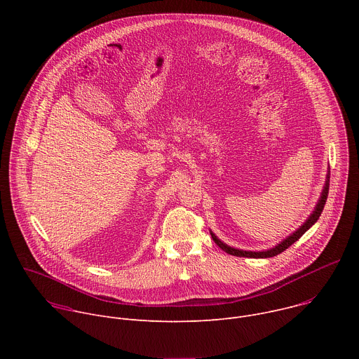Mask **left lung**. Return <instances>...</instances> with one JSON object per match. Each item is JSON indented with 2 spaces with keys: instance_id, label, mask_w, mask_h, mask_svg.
Listing matches in <instances>:
<instances>
[{
  "instance_id": "1",
  "label": "left lung",
  "mask_w": 359,
  "mask_h": 359,
  "mask_svg": "<svg viewBox=\"0 0 359 359\" xmlns=\"http://www.w3.org/2000/svg\"><path fill=\"white\" fill-rule=\"evenodd\" d=\"M328 190H330V172L327 173V179H325V184H324V189H323V193H321V197L317 203V206L314 209V212L311 213V216L306 219L304 222L302 226H299L298 230H295L292 234H290L287 238H284L280 244H277L276 247L270 248V250H264V251H245V250H238V248H234V247H230L227 244H224L220 238H217V236L210 231L212 234V238L213 241L226 252L231 254V255H237V257H250V259H269V257H274V255L283 252L284 250H287L291 244H294L306 230H309L310 227H313L316 224V222L320 219L323 210H324V206H325V201H327V197H328Z\"/></svg>"
}]
</instances>
